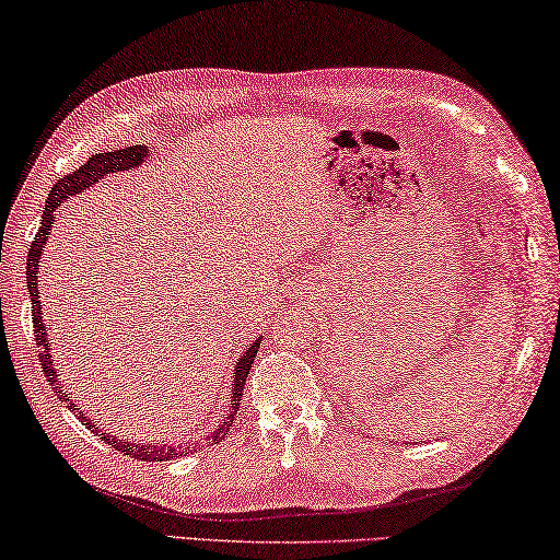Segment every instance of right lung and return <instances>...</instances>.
I'll return each instance as SVG.
<instances>
[{"label": "right lung", "mask_w": 560, "mask_h": 560, "mask_svg": "<svg viewBox=\"0 0 560 560\" xmlns=\"http://www.w3.org/2000/svg\"><path fill=\"white\" fill-rule=\"evenodd\" d=\"M145 155H149V149L145 145H128V149H118V151H106V153H96L91 155V159L84 163V166L77 168L69 176H63L57 186L51 188V194L47 198V206H44V213H42V225H39V233L30 245V258H26V292H30L32 298V323H34V340L39 345V362H42V370L47 374V382L57 392V397L63 401L67 399V392L59 387L57 382V370H54V357H51V345H49V337H47V327H44V319H42V302H39V288H36V280H39V260H42V250L44 245H47V237L51 231V220L57 215L59 206L67 200L69 196H77L81 190L94 186L96 180H101L108 173H116V171H131L136 166H141ZM260 340H255L250 347H247L243 357H237V364H235V372H233V394H231V409H228V415L223 417V421L215 429H210L206 442L200 444H218L220 439H225V434L231 432L233 427V419L237 415V407H241V397H243V389H245V380L247 374H250V366L253 360L258 357L260 350ZM69 401V399H67ZM71 411L77 415L81 421H84L86 429L91 432L98 434L104 439L106 444H112L118 452L126 454V456H133V459L139 462H168V459H176V456H186L188 452H196L200 448V444L196 446H151V444H133L128 442V439H118L114 434H104L101 429L96 427V421H91L84 417V411H79L77 407L71 405Z\"/></svg>", "instance_id": "right-lung-1"}]
</instances>
